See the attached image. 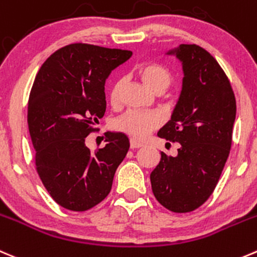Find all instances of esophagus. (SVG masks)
Masks as SVG:
<instances>
[{"instance_id":"obj_1","label":"esophagus","mask_w":257,"mask_h":257,"mask_svg":"<svg viewBox=\"0 0 257 257\" xmlns=\"http://www.w3.org/2000/svg\"><path fill=\"white\" fill-rule=\"evenodd\" d=\"M143 147V144L139 143V142L134 141V139H131V148L132 149H137V148H142Z\"/></svg>"}]
</instances>
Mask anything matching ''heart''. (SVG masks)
<instances>
[{
  "instance_id": "heart-1",
  "label": "heart",
  "mask_w": 257,
  "mask_h": 257,
  "mask_svg": "<svg viewBox=\"0 0 257 257\" xmlns=\"http://www.w3.org/2000/svg\"><path fill=\"white\" fill-rule=\"evenodd\" d=\"M138 75L142 81L157 94L166 93L171 88L174 80L172 71L157 62H151V64L141 66L138 70ZM121 88H123V80H116L111 86L110 93H109L111 105L119 104ZM161 123V118L156 113L129 110L114 121V128L121 133L128 134L132 138L143 139L152 131L158 128Z\"/></svg>"
}]
</instances>
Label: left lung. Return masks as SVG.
<instances>
[{
    "label": "left lung",
    "mask_w": 257,
    "mask_h": 257,
    "mask_svg": "<svg viewBox=\"0 0 257 257\" xmlns=\"http://www.w3.org/2000/svg\"><path fill=\"white\" fill-rule=\"evenodd\" d=\"M176 55L183 83L172 118L159 138L181 144L177 157L161 152L151 173L154 197L176 213L195 211L212 195L232 144L236 99L215 57L198 45L182 44Z\"/></svg>",
    "instance_id": "obj_1"
}]
</instances>
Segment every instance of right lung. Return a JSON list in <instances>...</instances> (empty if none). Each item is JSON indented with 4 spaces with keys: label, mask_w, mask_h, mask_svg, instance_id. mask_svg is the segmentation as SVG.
Instances as JSON below:
<instances>
[{
    "label": "right lung",
    "mask_w": 257,
    "mask_h": 257,
    "mask_svg": "<svg viewBox=\"0 0 257 257\" xmlns=\"http://www.w3.org/2000/svg\"><path fill=\"white\" fill-rule=\"evenodd\" d=\"M131 56L129 50L71 44L47 57L35 78L27 124L36 171L66 210L81 212L100 203L125 158V134L106 132L105 147L94 153L85 138L98 131L95 124L105 113L106 78Z\"/></svg>",
    "instance_id": "1"
}]
</instances>
